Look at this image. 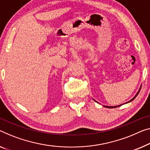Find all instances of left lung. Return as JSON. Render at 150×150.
<instances>
[{
	"mask_svg": "<svg viewBox=\"0 0 150 150\" xmlns=\"http://www.w3.org/2000/svg\"><path fill=\"white\" fill-rule=\"evenodd\" d=\"M141 88H142V86H140V88H139V90H138V91H137V93H136V95L135 96H134L133 98H132V99H131V100H129V102H126V103H125V104H127V103H129V102H132L133 101V100H134V99H135V98H136V97H137V96L138 95V94H139V91H140V89H141ZM93 100H94V101L96 102H97V103H98V102H97V101H96V100H94V99H93ZM121 105H122V104H120V105H118V106H104V107H106V108H117V107H118V106H121Z\"/></svg>",
	"mask_w": 150,
	"mask_h": 150,
	"instance_id": "left-lung-1",
	"label": "left lung"
}]
</instances>
